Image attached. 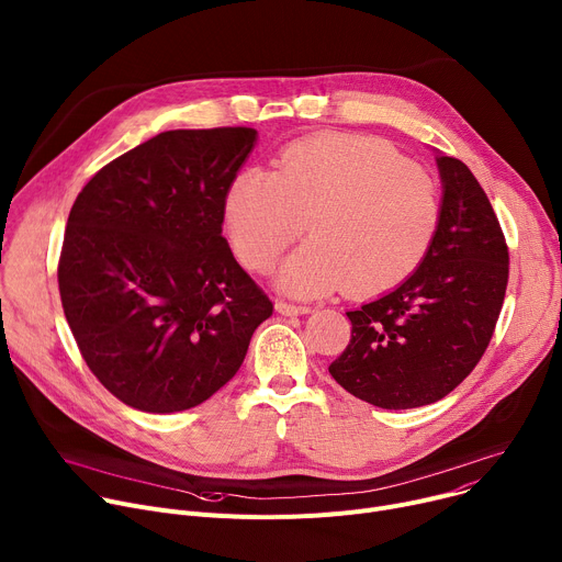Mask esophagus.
<instances>
[{"label":"esophagus","mask_w":562,"mask_h":562,"mask_svg":"<svg viewBox=\"0 0 562 562\" xmlns=\"http://www.w3.org/2000/svg\"><path fill=\"white\" fill-rule=\"evenodd\" d=\"M277 311L281 313V315H306V313H311L313 308L311 306H306V304H290V301H277Z\"/></svg>","instance_id":"obj_1"}]
</instances>
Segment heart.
<instances>
[{
  "label": "heart",
  "mask_w": 562,
  "mask_h": 562,
  "mask_svg": "<svg viewBox=\"0 0 562 562\" xmlns=\"http://www.w3.org/2000/svg\"><path fill=\"white\" fill-rule=\"evenodd\" d=\"M223 232L238 263L256 274L304 234L313 236L279 270L299 296L375 294L407 279L435 243L441 189L394 146L360 135H319L288 144L274 170L245 166L225 187Z\"/></svg>",
  "instance_id": "obj_1"
}]
</instances>
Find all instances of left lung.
<instances>
[{"label":"left lung","mask_w":562,"mask_h":562,"mask_svg":"<svg viewBox=\"0 0 562 562\" xmlns=\"http://www.w3.org/2000/svg\"><path fill=\"white\" fill-rule=\"evenodd\" d=\"M441 223L418 270L349 311L351 339L330 375L360 401L412 409L448 396L486 353L508 283V245L470 168L439 157Z\"/></svg>","instance_id":"8db88e82"}]
</instances>
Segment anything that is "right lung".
Segmentation results:
<instances>
[{
    "instance_id": "obj_1",
    "label": "right lung",
    "mask_w": 562,
    "mask_h": 562,
    "mask_svg": "<svg viewBox=\"0 0 562 562\" xmlns=\"http://www.w3.org/2000/svg\"><path fill=\"white\" fill-rule=\"evenodd\" d=\"M254 142L243 125L159 133L105 164L69 211L63 311L82 360L125 405L204 403L274 311L223 236V193Z\"/></svg>"
}]
</instances>
